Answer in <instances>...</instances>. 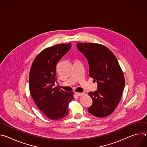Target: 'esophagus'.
<instances>
[{
	"instance_id": "34e87169",
	"label": "esophagus",
	"mask_w": 147,
	"mask_h": 147,
	"mask_svg": "<svg viewBox=\"0 0 147 147\" xmlns=\"http://www.w3.org/2000/svg\"><path fill=\"white\" fill-rule=\"evenodd\" d=\"M75 94H76V95L77 96H82V95H83L84 94V93H79V92H76Z\"/></svg>"
}]
</instances>
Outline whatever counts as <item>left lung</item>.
<instances>
[{"label": "left lung", "mask_w": 147, "mask_h": 147, "mask_svg": "<svg viewBox=\"0 0 147 147\" xmlns=\"http://www.w3.org/2000/svg\"><path fill=\"white\" fill-rule=\"evenodd\" d=\"M77 48L87 58L90 76L97 82V90L90 92L91 115L104 117L117 107L125 85L123 73L114 54L106 47L93 43H78Z\"/></svg>", "instance_id": "left-lung-1"}]
</instances>
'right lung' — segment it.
I'll list each match as a JSON object with an SVG mask.
<instances>
[{
  "label": "right lung",
  "instance_id": "obj_1",
  "mask_svg": "<svg viewBox=\"0 0 147 147\" xmlns=\"http://www.w3.org/2000/svg\"><path fill=\"white\" fill-rule=\"evenodd\" d=\"M71 44H57L42 51L34 59L30 71L31 95L39 110L47 117L57 120L66 116L73 92L56 87L57 63L71 48Z\"/></svg>",
  "mask_w": 147,
  "mask_h": 147
}]
</instances>
